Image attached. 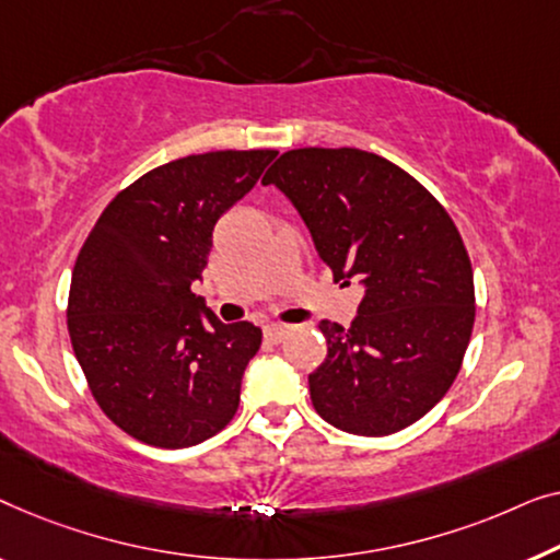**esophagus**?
<instances>
[{"instance_id":"34e87169","label":"esophagus","mask_w":560,"mask_h":560,"mask_svg":"<svg viewBox=\"0 0 560 560\" xmlns=\"http://www.w3.org/2000/svg\"><path fill=\"white\" fill-rule=\"evenodd\" d=\"M287 335H289L287 325H273V322H271V325L264 327V337H266V340H271V342H281Z\"/></svg>"}]
</instances>
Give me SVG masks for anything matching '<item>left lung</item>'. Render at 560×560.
I'll return each instance as SVG.
<instances>
[{
  "label": "left lung",
  "mask_w": 560,
  "mask_h": 560,
  "mask_svg": "<svg viewBox=\"0 0 560 560\" xmlns=\"http://www.w3.org/2000/svg\"><path fill=\"white\" fill-rule=\"evenodd\" d=\"M264 185L299 210L335 281L365 287L348 329L319 322L317 413L360 436L411 427L452 388L475 327V277L454 220L406 170L352 147L283 152Z\"/></svg>",
  "instance_id": "1"
}]
</instances>
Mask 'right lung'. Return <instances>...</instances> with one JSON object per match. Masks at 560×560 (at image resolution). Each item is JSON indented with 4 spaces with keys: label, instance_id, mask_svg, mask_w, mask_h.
Returning a JSON list of instances; mask_svg holds the SVG:
<instances>
[{
    "label": "right lung",
    "instance_id": "obj_1",
    "mask_svg": "<svg viewBox=\"0 0 560 560\" xmlns=\"http://www.w3.org/2000/svg\"><path fill=\"white\" fill-rule=\"evenodd\" d=\"M277 154L223 149L154 167L106 205L75 258L73 352L101 411L137 441L195 446L238 411L261 329L223 325L190 287L208 266L218 218Z\"/></svg>",
    "mask_w": 560,
    "mask_h": 560
}]
</instances>
